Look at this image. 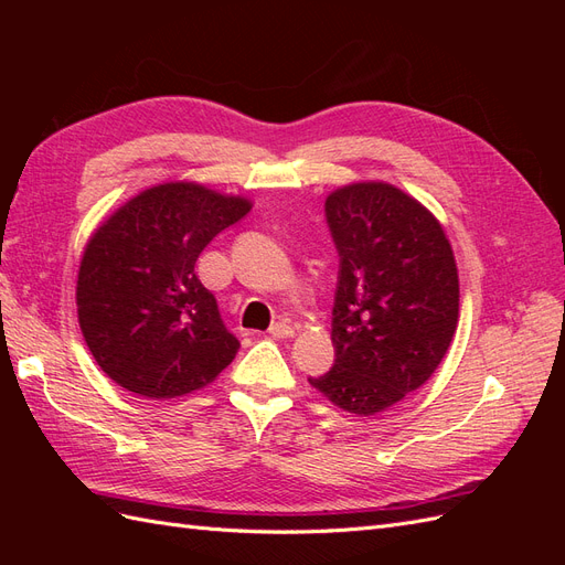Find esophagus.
I'll return each mask as SVG.
<instances>
[{
	"label": "esophagus",
	"mask_w": 565,
	"mask_h": 565,
	"mask_svg": "<svg viewBox=\"0 0 565 565\" xmlns=\"http://www.w3.org/2000/svg\"><path fill=\"white\" fill-rule=\"evenodd\" d=\"M268 334L273 339H289L295 334V328H292V324H287V322H276V324H270V328H268Z\"/></svg>",
	"instance_id": "1"
}]
</instances>
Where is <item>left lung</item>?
<instances>
[{
    "instance_id": "8db88e82",
    "label": "left lung",
    "mask_w": 565,
    "mask_h": 565,
    "mask_svg": "<svg viewBox=\"0 0 565 565\" xmlns=\"http://www.w3.org/2000/svg\"><path fill=\"white\" fill-rule=\"evenodd\" d=\"M324 218L339 254L334 365L309 382L367 417L440 365L457 330V266L436 216L388 183L339 188L324 200Z\"/></svg>"
}]
</instances>
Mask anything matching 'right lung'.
<instances>
[{"label": "right lung", "mask_w": 565, "mask_h": 565, "mask_svg": "<svg viewBox=\"0 0 565 565\" xmlns=\"http://www.w3.org/2000/svg\"><path fill=\"white\" fill-rule=\"evenodd\" d=\"M252 204L198 183H162L119 207L84 249L77 316L108 377L146 398L216 380L241 341L195 276L200 252Z\"/></svg>", "instance_id": "right-lung-1"}]
</instances>
